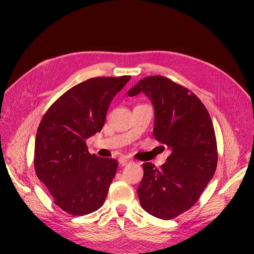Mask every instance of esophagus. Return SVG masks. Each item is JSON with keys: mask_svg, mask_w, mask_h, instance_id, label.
<instances>
[{"mask_svg": "<svg viewBox=\"0 0 254 254\" xmlns=\"http://www.w3.org/2000/svg\"><path fill=\"white\" fill-rule=\"evenodd\" d=\"M119 163H120L121 166H127V165H128V164H131L132 161L127 159V158H120V159H119Z\"/></svg>", "mask_w": 254, "mask_h": 254, "instance_id": "esophagus-1", "label": "esophagus"}]
</instances>
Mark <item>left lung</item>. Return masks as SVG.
<instances>
[{
  "label": "left lung",
  "instance_id": "1",
  "mask_svg": "<svg viewBox=\"0 0 254 254\" xmlns=\"http://www.w3.org/2000/svg\"><path fill=\"white\" fill-rule=\"evenodd\" d=\"M144 93L155 109L154 136L171 150L157 169L143 164L137 189L142 207L161 219H172L191 208L217 167V143L212 119L192 91L165 76L139 80L127 95Z\"/></svg>",
  "mask_w": 254,
  "mask_h": 254
}]
</instances>
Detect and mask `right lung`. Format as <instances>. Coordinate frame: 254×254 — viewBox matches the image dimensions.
<instances>
[{"label":"right lung","instance_id":"add662e5","mask_svg":"<svg viewBox=\"0 0 254 254\" xmlns=\"http://www.w3.org/2000/svg\"><path fill=\"white\" fill-rule=\"evenodd\" d=\"M130 78L94 77L75 85L53 102L39 124L36 175L69 215L93 213L105 202L118 161L90 154L86 139L101 131L113 97Z\"/></svg>","mask_w":254,"mask_h":254}]
</instances>
